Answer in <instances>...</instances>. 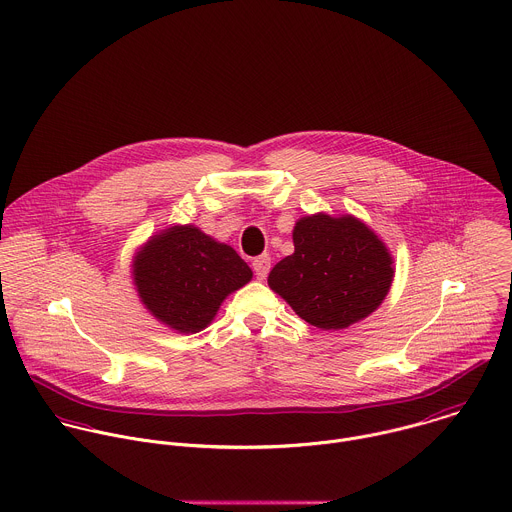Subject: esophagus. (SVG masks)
Returning <instances> with one entry per match:
<instances>
[{
    "label": "esophagus",
    "mask_w": 512,
    "mask_h": 512,
    "mask_svg": "<svg viewBox=\"0 0 512 512\" xmlns=\"http://www.w3.org/2000/svg\"><path fill=\"white\" fill-rule=\"evenodd\" d=\"M252 268H254V274L258 280H266L268 272H270V256L268 254H262L258 256L254 262H252Z\"/></svg>",
    "instance_id": "1"
}]
</instances>
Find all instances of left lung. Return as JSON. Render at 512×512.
<instances>
[{
    "mask_svg": "<svg viewBox=\"0 0 512 512\" xmlns=\"http://www.w3.org/2000/svg\"><path fill=\"white\" fill-rule=\"evenodd\" d=\"M294 254L280 260L268 286L308 324L345 330L385 300L393 256L385 242L351 214L318 212L296 222Z\"/></svg>",
    "mask_w": 512,
    "mask_h": 512,
    "instance_id": "1",
    "label": "left lung"
}]
</instances>
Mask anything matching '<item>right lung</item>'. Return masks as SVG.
<instances>
[{"instance_id": "add662e5", "label": "right lung", "mask_w": 512, "mask_h": 512, "mask_svg": "<svg viewBox=\"0 0 512 512\" xmlns=\"http://www.w3.org/2000/svg\"><path fill=\"white\" fill-rule=\"evenodd\" d=\"M131 276L153 318L178 334H196L212 324L232 292L252 280V270L232 246L198 226L176 224L139 248Z\"/></svg>"}]
</instances>
